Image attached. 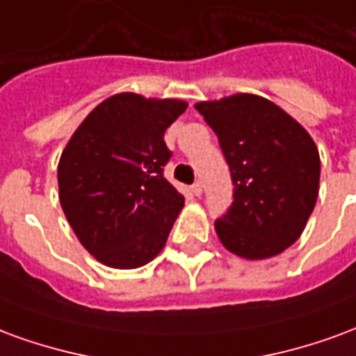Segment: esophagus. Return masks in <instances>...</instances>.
<instances>
[{
  "mask_svg": "<svg viewBox=\"0 0 356 356\" xmlns=\"http://www.w3.org/2000/svg\"><path fill=\"white\" fill-rule=\"evenodd\" d=\"M191 193H193L194 196H200V194H202V183H194V185L191 186Z\"/></svg>",
  "mask_w": 356,
  "mask_h": 356,
  "instance_id": "esophagus-1",
  "label": "esophagus"
}]
</instances>
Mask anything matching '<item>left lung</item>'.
Listing matches in <instances>:
<instances>
[{"label": "left lung", "mask_w": 356, "mask_h": 356, "mask_svg": "<svg viewBox=\"0 0 356 356\" xmlns=\"http://www.w3.org/2000/svg\"><path fill=\"white\" fill-rule=\"evenodd\" d=\"M219 137L231 168L234 202L216 221L221 244L242 259L282 254L313 213L321 156L313 137L278 104L236 93L194 104Z\"/></svg>", "instance_id": "8db88e82"}]
</instances>
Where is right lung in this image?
Masks as SVG:
<instances>
[{
    "instance_id": "add662e5",
    "label": "right lung",
    "mask_w": 356,
    "mask_h": 356,
    "mask_svg": "<svg viewBox=\"0 0 356 356\" xmlns=\"http://www.w3.org/2000/svg\"><path fill=\"white\" fill-rule=\"evenodd\" d=\"M181 99L116 93L89 112L58 160V200L81 246L112 268L152 261L185 196L163 177V133L186 110Z\"/></svg>"
}]
</instances>
